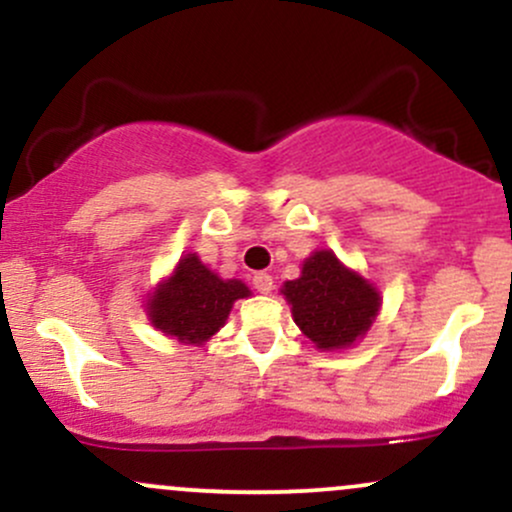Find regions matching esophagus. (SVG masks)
Listing matches in <instances>:
<instances>
[{"mask_svg": "<svg viewBox=\"0 0 512 512\" xmlns=\"http://www.w3.org/2000/svg\"><path fill=\"white\" fill-rule=\"evenodd\" d=\"M252 286H255V289L260 291V293H272V286H274L272 274L257 272L255 276H252Z\"/></svg>", "mask_w": 512, "mask_h": 512, "instance_id": "esophagus-1", "label": "esophagus"}]
</instances>
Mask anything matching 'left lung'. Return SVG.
Listing matches in <instances>:
<instances>
[{
	"label": "left lung",
	"mask_w": 512,
	"mask_h": 512,
	"mask_svg": "<svg viewBox=\"0 0 512 512\" xmlns=\"http://www.w3.org/2000/svg\"><path fill=\"white\" fill-rule=\"evenodd\" d=\"M281 293L293 322L317 349H346L363 337L380 310V293L332 250H317L303 262L301 276L286 281Z\"/></svg>",
	"instance_id": "left-lung-1"
}]
</instances>
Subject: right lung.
<instances>
[{"instance_id":"1","label":"right lung","mask_w":512,"mask_h":512,"mask_svg":"<svg viewBox=\"0 0 512 512\" xmlns=\"http://www.w3.org/2000/svg\"><path fill=\"white\" fill-rule=\"evenodd\" d=\"M250 289L238 279H221L207 264L187 252L168 279L156 286L146 303L151 325L182 344H204L226 325L233 303Z\"/></svg>"}]
</instances>
